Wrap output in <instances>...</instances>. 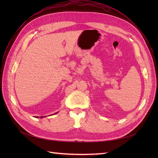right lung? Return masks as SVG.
Instances as JSON below:
<instances>
[{
	"label": "right lung",
	"mask_w": 158,
	"mask_h": 158,
	"mask_svg": "<svg viewBox=\"0 0 158 158\" xmlns=\"http://www.w3.org/2000/svg\"><path fill=\"white\" fill-rule=\"evenodd\" d=\"M57 113H58V112H57ZM57 113H55V114H56ZM44 117H45V116L44 117H40V118H44ZM36 118H38V117H36Z\"/></svg>",
	"instance_id": "right-lung-1"
}]
</instances>
